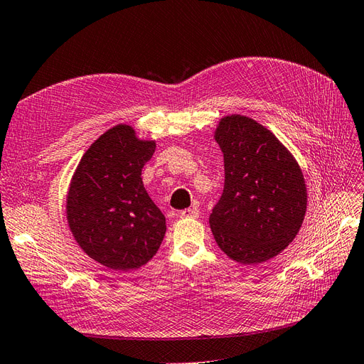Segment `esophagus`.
Returning <instances> with one entry per match:
<instances>
[{"instance_id":"esophagus-1","label":"esophagus","mask_w":364,"mask_h":364,"mask_svg":"<svg viewBox=\"0 0 364 364\" xmlns=\"http://www.w3.org/2000/svg\"><path fill=\"white\" fill-rule=\"evenodd\" d=\"M199 214H200L199 208H196V206L186 208V209H183V211L179 213L181 218H197V217H199Z\"/></svg>"}]
</instances>
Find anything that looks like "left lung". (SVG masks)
Returning <instances> with one entry per match:
<instances>
[{
    "label": "left lung",
    "instance_id": "obj_1",
    "mask_svg": "<svg viewBox=\"0 0 364 364\" xmlns=\"http://www.w3.org/2000/svg\"><path fill=\"white\" fill-rule=\"evenodd\" d=\"M225 159V188L209 215L229 258L264 262L287 247L306 211L299 165L274 136L245 115L222 118L214 135Z\"/></svg>",
    "mask_w": 364,
    "mask_h": 364
}]
</instances>
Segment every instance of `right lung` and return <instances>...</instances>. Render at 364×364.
Wrapping results in <instances>:
<instances>
[{
    "label": "right lung",
    "instance_id": "right-lung-1",
    "mask_svg": "<svg viewBox=\"0 0 364 364\" xmlns=\"http://www.w3.org/2000/svg\"><path fill=\"white\" fill-rule=\"evenodd\" d=\"M155 141H141L118 124L86 150L73 176L67 218L79 246L114 270L144 266L165 235V217L141 179L155 153Z\"/></svg>",
    "mask_w": 364,
    "mask_h": 364
}]
</instances>
